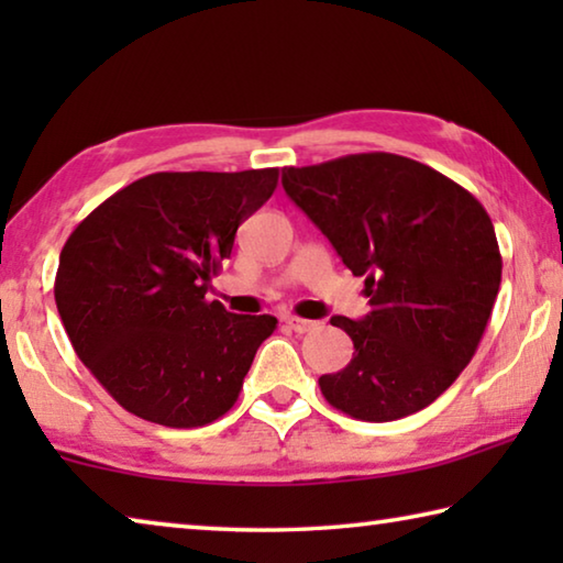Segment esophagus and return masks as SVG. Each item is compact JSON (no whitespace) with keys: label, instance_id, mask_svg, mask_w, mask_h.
I'll list each match as a JSON object with an SVG mask.
<instances>
[{"label":"esophagus","instance_id":"obj_1","mask_svg":"<svg viewBox=\"0 0 563 563\" xmlns=\"http://www.w3.org/2000/svg\"><path fill=\"white\" fill-rule=\"evenodd\" d=\"M285 325H288L295 332H300V335H302V332L316 330L318 322L316 320H302V318H285Z\"/></svg>","mask_w":563,"mask_h":563}]
</instances>
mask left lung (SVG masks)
<instances>
[{"instance_id":"1","label":"left lung","mask_w":563,"mask_h":563,"mask_svg":"<svg viewBox=\"0 0 563 563\" xmlns=\"http://www.w3.org/2000/svg\"><path fill=\"white\" fill-rule=\"evenodd\" d=\"M283 188L352 275H365L369 298L362 320H330L355 352L318 379L322 397L362 422L432 405L470 365L497 300L489 213L440 170L385 151L288 166Z\"/></svg>"}]
</instances>
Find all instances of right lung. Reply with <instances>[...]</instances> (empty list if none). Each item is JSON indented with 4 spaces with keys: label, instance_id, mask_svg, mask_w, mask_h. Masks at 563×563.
Instances as JSON below:
<instances>
[{
    "label": "right lung",
    "instance_id": "obj_1",
    "mask_svg": "<svg viewBox=\"0 0 563 563\" xmlns=\"http://www.w3.org/2000/svg\"><path fill=\"white\" fill-rule=\"evenodd\" d=\"M278 168L161 170L74 228L56 308L99 385L146 422L203 427L235 405L273 316H235L206 290L235 231L273 196Z\"/></svg>",
    "mask_w": 563,
    "mask_h": 563
}]
</instances>
